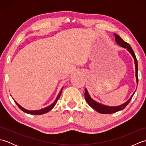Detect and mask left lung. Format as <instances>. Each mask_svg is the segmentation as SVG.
<instances>
[{
	"label": "left lung",
	"mask_w": 146,
	"mask_h": 146,
	"mask_svg": "<svg viewBox=\"0 0 146 146\" xmlns=\"http://www.w3.org/2000/svg\"><path fill=\"white\" fill-rule=\"evenodd\" d=\"M113 35L115 37V42L118 45H119L120 46H121V47L126 48L127 50L130 52V54L132 55V56L133 57V58H134L135 68L136 83H137V86L138 85V64H137V59H136L134 52L132 50L131 46H130L127 42H126L123 41V40L121 38L119 35H117L115 33H113ZM135 91L136 90H135V92L133 93V94L131 95V97H130L129 100H127L125 103H123L122 105H117V106H108V105L102 104L101 103H98V102L95 101L91 97V96L90 95L89 93L86 88H85V98L86 100V102H87L90 106L94 108V109L95 110L97 111H98V112L101 113H104V114H109V113H113L115 112H117V111L122 110L123 109V108H125L127 105L129 104L130 101L131 100V99L133 97V95H134Z\"/></svg>",
	"instance_id": "left-lung-1"
}]
</instances>
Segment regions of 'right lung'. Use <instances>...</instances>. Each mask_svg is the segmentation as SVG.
Returning <instances> with one entry per match:
<instances>
[{"instance_id": "right-lung-1", "label": "right lung", "mask_w": 146, "mask_h": 146, "mask_svg": "<svg viewBox=\"0 0 146 146\" xmlns=\"http://www.w3.org/2000/svg\"><path fill=\"white\" fill-rule=\"evenodd\" d=\"M63 87H62V88L61 89V90H60V93H59V94L58 95L56 98V100H54V102H53V103L51 104V105H49V106H48V107H45V108H41V110H30L26 109V108H24V107H21V105L17 103V102H15V101L14 100V99H13V100H14L15 103L17 104V105L19 107V108L21 110H23V111H24V112H25V113H29V114H32V115H41V114H44V113H46L48 112L49 111H50V110L52 109V108L55 106V105L56 104V103H57L58 100V99L60 98V97L61 94V92H62V90H63Z\"/></svg>"}]
</instances>
